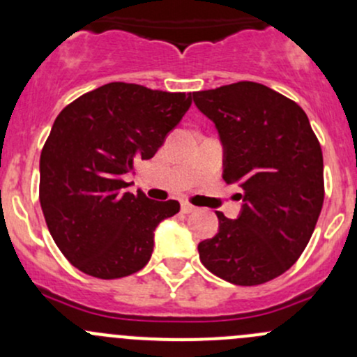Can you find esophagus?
Listing matches in <instances>:
<instances>
[{"label":"esophagus","instance_id":"obj_1","mask_svg":"<svg viewBox=\"0 0 357 357\" xmlns=\"http://www.w3.org/2000/svg\"><path fill=\"white\" fill-rule=\"evenodd\" d=\"M195 211H197L195 205L188 204V202H183V204H181V212H183V214H192V212H195Z\"/></svg>","mask_w":357,"mask_h":357}]
</instances>
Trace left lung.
Returning a JSON list of instances; mask_svg holds the SVG:
<instances>
[{"label": "left lung", "mask_w": 357, "mask_h": 357, "mask_svg": "<svg viewBox=\"0 0 357 357\" xmlns=\"http://www.w3.org/2000/svg\"><path fill=\"white\" fill-rule=\"evenodd\" d=\"M225 146L222 179L242 188L238 219L218 212L219 231L199 243L200 261L233 285L283 275L311 240L325 199L323 153L305 112L250 81L193 93Z\"/></svg>", "instance_id": "1"}]
</instances>
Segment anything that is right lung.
Listing matches in <instances>:
<instances>
[{"instance_id": "right-lung-1", "label": "right lung", "mask_w": 357, "mask_h": 357, "mask_svg": "<svg viewBox=\"0 0 357 357\" xmlns=\"http://www.w3.org/2000/svg\"><path fill=\"white\" fill-rule=\"evenodd\" d=\"M192 105V95L109 82L74 100L55 119L39 162V202L67 261L102 280L145 268L153 231L179 202L126 192L122 176L157 153Z\"/></svg>"}]
</instances>
